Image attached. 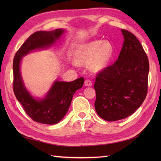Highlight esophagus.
I'll list each match as a JSON object with an SVG mask.
<instances>
[{
	"mask_svg": "<svg viewBox=\"0 0 161 161\" xmlns=\"http://www.w3.org/2000/svg\"><path fill=\"white\" fill-rule=\"evenodd\" d=\"M84 84L86 86H91L93 85V83H92V81L90 80H86L84 81Z\"/></svg>",
	"mask_w": 161,
	"mask_h": 161,
	"instance_id": "34e87169",
	"label": "esophagus"
}]
</instances>
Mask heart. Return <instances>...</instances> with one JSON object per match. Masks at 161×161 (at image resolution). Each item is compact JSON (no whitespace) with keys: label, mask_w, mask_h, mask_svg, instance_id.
Instances as JSON below:
<instances>
[{"label":"heart","mask_w":161,"mask_h":161,"mask_svg":"<svg viewBox=\"0 0 161 161\" xmlns=\"http://www.w3.org/2000/svg\"><path fill=\"white\" fill-rule=\"evenodd\" d=\"M113 53L114 48L110 42L96 40L81 46L76 53L75 61L79 64H89L91 70L98 72L107 66ZM74 64L76 65V63Z\"/></svg>","instance_id":"1"}]
</instances>
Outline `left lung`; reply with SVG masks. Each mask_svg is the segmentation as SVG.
<instances>
[{
	"instance_id": "1",
	"label": "left lung",
	"mask_w": 161,
	"mask_h": 161,
	"mask_svg": "<svg viewBox=\"0 0 161 161\" xmlns=\"http://www.w3.org/2000/svg\"><path fill=\"white\" fill-rule=\"evenodd\" d=\"M122 32L125 41L118 60L97 75L94 84L95 111L111 122L133 114L147 94L148 57L134 35L124 29Z\"/></svg>"
}]
</instances>
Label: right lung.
<instances>
[{
    "instance_id": "add662e5",
    "label": "right lung",
    "mask_w": 161,
    "mask_h": 161,
    "mask_svg": "<svg viewBox=\"0 0 161 161\" xmlns=\"http://www.w3.org/2000/svg\"><path fill=\"white\" fill-rule=\"evenodd\" d=\"M64 32L63 29L53 31H37L30 35L15 54L13 61V90L25 113L34 121L54 125L62 119L70 107L75 91L84 82L80 77L70 82L55 81L43 99L36 100L26 89L20 72L22 57L35 50L46 48L55 43Z\"/></svg>"
}]
</instances>
